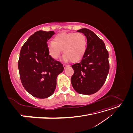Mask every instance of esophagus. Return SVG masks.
Wrapping results in <instances>:
<instances>
[{"mask_svg": "<svg viewBox=\"0 0 133 133\" xmlns=\"http://www.w3.org/2000/svg\"><path fill=\"white\" fill-rule=\"evenodd\" d=\"M63 66H64V69H65V68H66V67H68V66H69L70 65H68V64H64V65H63Z\"/></svg>", "mask_w": 133, "mask_h": 133, "instance_id": "obj_1", "label": "esophagus"}]
</instances>
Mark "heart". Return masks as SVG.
Returning <instances> with one entry per match:
<instances>
[{
    "instance_id": "heart-1",
    "label": "heart",
    "mask_w": 133,
    "mask_h": 133,
    "mask_svg": "<svg viewBox=\"0 0 133 133\" xmlns=\"http://www.w3.org/2000/svg\"><path fill=\"white\" fill-rule=\"evenodd\" d=\"M87 45L86 37L83 34L63 32L55 36L54 42H48L47 47L49 54L53 59H57L63 50L64 59L75 62L83 57Z\"/></svg>"
}]
</instances>
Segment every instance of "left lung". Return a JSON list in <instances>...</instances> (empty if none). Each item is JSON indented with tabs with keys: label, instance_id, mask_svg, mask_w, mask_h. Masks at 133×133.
<instances>
[{
	"label": "left lung",
	"instance_id": "1",
	"mask_svg": "<svg viewBox=\"0 0 133 133\" xmlns=\"http://www.w3.org/2000/svg\"><path fill=\"white\" fill-rule=\"evenodd\" d=\"M77 31L85 35L88 45L81 61L71 65L74 73L71 82L78 93L90 95L97 92L107 79L109 71V53L104 42L93 31L86 28Z\"/></svg>",
	"mask_w": 133,
	"mask_h": 133
}]
</instances>
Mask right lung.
Listing matches in <instances>:
<instances>
[{
	"instance_id": "right-lung-1",
	"label": "right lung",
	"mask_w": 133,
	"mask_h": 133,
	"mask_svg": "<svg viewBox=\"0 0 133 133\" xmlns=\"http://www.w3.org/2000/svg\"><path fill=\"white\" fill-rule=\"evenodd\" d=\"M54 31H36L22 46L18 69L22 85L34 97L46 98L57 86L58 75L64 70L63 64L49 55L47 42Z\"/></svg>"
}]
</instances>
